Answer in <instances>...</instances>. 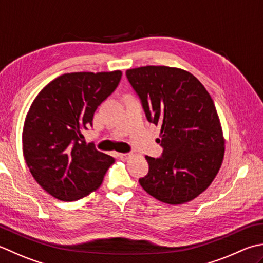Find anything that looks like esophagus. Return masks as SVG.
<instances>
[{"mask_svg": "<svg viewBox=\"0 0 263 263\" xmlns=\"http://www.w3.org/2000/svg\"><path fill=\"white\" fill-rule=\"evenodd\" d=\"M130 156H131V154H118V157L123 159V161H126V159Z\"/></svg>", "mask_w": 263, "mask_h": 263, "instance_id": "34e87169", "label": "esophagus"}]
</instances>
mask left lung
Returning <instances> with one entry per match:
<instances>
[{
    "instance_id": "1",
    "label": "left lung",
    "mask_w": 263,
    "mask_h": 263,
    "mask_svg": "<svg viewBox=\"0 0 263 263\" xmlns=\"http://www.w3.org/2000/svg\"><path fill=\"white\" fill-rule=\"evenodd\" d=\"M148 122L161 127L162 156H146L141 187L161 202L187 203L206 189L222 164L224 140L217 109L188 71L166 66L126 70Z\"/></svg>"
}]
</instances>
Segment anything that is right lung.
I'll list each match as a JSON object with an SVG mask.
<instances>
[{
	"mask_svg": "<svg viewBox=\"0 0 263 263\" xmlns=\"http://www.w3.org/2000/svg\"><path fill=\"white\" fill-rule=\"evenodd\" d=\"M121 70L70 73L41 90L26 116L25 161L46 193L73 202L100 187L115 159L86 145L81 131L92 126L95 111L115 91Z\"/></svg>",
	"mask_w": 263,
	"mask_h": 263,
	"instance_id": "add662e5",
	"label": "right lung"
}]
</instances>
